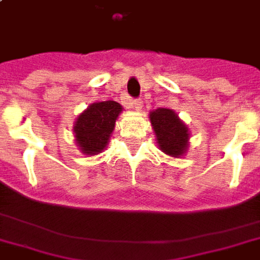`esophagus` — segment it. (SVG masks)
<instances>
[{
	"mask_svg": "<svg viewBox=\"0 0 260 260\" xmlns=\"http://www.w3.org/2000/svg\"><path fill=\"white\" fill-rule=\"evenodd\" d=\"M132 107L135 111H142V108H143V102H142L141 99H136V100H132Z\"/></svg>",
	"mask_w": 260,
	"mask_h": 260,
	"instance_id": "1",
	"label": "esophagus"
}]
</instances>
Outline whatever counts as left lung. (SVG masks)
Masks as SVG:
<instances>
[{
    "label": "left lung",
    "instance_id": "1",
    "mask_svg": "<svg viewBox=\"0 0 260 260\" xmlns=\"http://www.w3.org/2000/svg\"><path fill=\"white\" fill-rule=\"evenodd\" d=\"M153 131L161 152L173 157L185 154L189 141V131L171 108H157L149 114Z\"/></svg>",
    "mask_w": 260,
    "mask_h": 260
}]
</instances>
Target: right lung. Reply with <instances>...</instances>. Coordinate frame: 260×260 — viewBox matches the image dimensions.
Listing matches in <instances>:
<instances>
[{"mask_svg": "<svg viewBox=\"0 0 260 260\" xmlns=\"http://www.w3.org/2000/svg\"><path fill=\"white\" fill-rule=\"evenodd\" d=\"M122 107L117 102L93 103L75 121V141L83 154L94 156L107 146Z\"/></svg>", "mask_w": 260, "mask_h": 260, "instance_id": "add662e5", "label": "right lung"}]
</instances>
